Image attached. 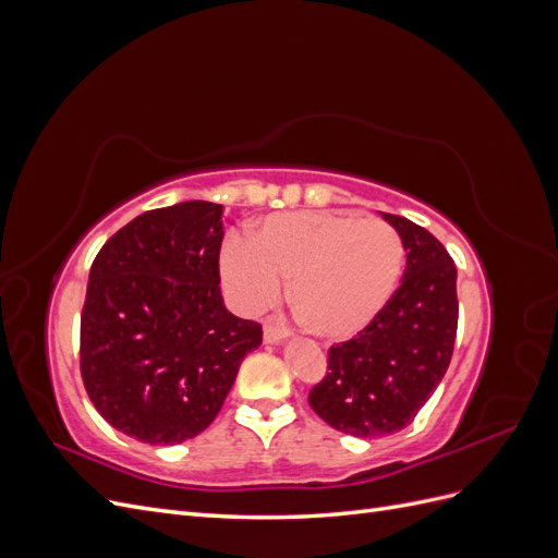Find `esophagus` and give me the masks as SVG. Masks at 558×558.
Listing matches in <instances>:
<instances>
[{
    "label": "esophagus",
    "mask_w": 558,
    "mask_h": 558,
    "mask_svg": "<svg viewBox=\"0 0 558 558\" xmlns=\"http://www.w3.org/2000/svg\"><path fill=\"white\" fill-rule=\"evenodd\" d=\"M263 337H265L267 344H277V342H281V340H286V337H289V330L277 326L275 320H265V332H263Z\"/></svg>",
    "instance_id": "esophagus-1"
}]
</instances>
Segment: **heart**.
Listing matches in <instances>:
<instances>
[{
	"label": "heart",
	"mask_w": 558,
	"mask_h": 558,
	"mask_svg": "<svg viewBox=\"0 0 558 558\" xmlns=\"http://www.w3.org/2000/svg\"><path fill=\"white\" fill-rule=\"evenodd\" d=\"M404 263L400 232L384 218L337 211L267 216L251 242L232 238L221 275L246 312L275 305L291 279V300L307 326L344 340L373 324L391 300Z\"/></svg>",
	"instance_id": "heart-1"
}]
</instances>
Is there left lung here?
Here are the masks:
<instances>
[{
  "mask_svg": "<svg viewBox=\"0 0 558 558\" xmlns=\"http://www.w3.org/2000/svg\"><path fill=\"white\" fill-rule=\"evenodd\" d=\"M408 251L400 289L356 337L328 349L312 410L328 426L379 437L410 426L442 381L459 326L456 265L440 240L404 216L381 214Z\"/></svg>",
  "mask_w": 558,
  "mask_h": 558,
  "instance_id": "left-lung-1",
  "label": "left lung"
}]
</instances>
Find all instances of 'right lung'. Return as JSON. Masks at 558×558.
I'll return each mask as SVG.
<instances>
[{
  "label": "right lung",
  "instance_id": "obj_1",
  "mask_svg": "<svg viewBox=\"0 0 558 558\" xmlns=\"http://www.w3.org/2000/svg\"><path fill=\"white\" fill-rule=\"evenodd\" d=\"M223 207L150 209L107 240L81 312V379L109 424L148 445L205 430L263 326L226 310Z\"/></svg>",
  "mask_w": 558,
  "mask_h": 558
}]
</instances>
